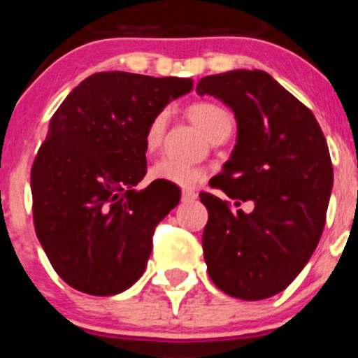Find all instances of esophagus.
<instances>
[{
	"label": "esophagus",
	"instance_id": "34e87169",
	"mask_svg": "<svg viewBox=\"0 0 358 358\" xmlns=\"http://www.w3.org/2000/svg\"><path fill=\"white\" fill-rule=\"evenodd\" d=\"M197 197H199V195H197V192H195V189H182V201L192 202V201H195Z\"/></svg>",
	"mask_w": 358,
	"mask_h": 358
}]
</instances>
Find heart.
I'll return each mask as SVG.
<instances>
[{
    "instance_id": "b5f03b06",
    "label": "heart",
    "mask_w": 358,
    "mask_h": 358,
    "mask_svg": "<svg viewBox=\"0 0 358 358\" xmlns=\"http://www.w3.org/2000/svg\"><path fill=\"white\" fill-rule=\"evenodd\" d=\"M186 115L192 122L206 134L208 140H211L218 132H222L224 129L231 127V115L226 109L220 106H215L210 102H197L186 109ZM166 123H169V116L166 113H157L154 118L148 122L147 129L143 134V145L147 152H156L159 148L161 141H163L164 131H166ZM152 181L161 182H172L177 186H192L201 179V170L189 166L185 163H173L170 159L157 161L148 172Z\"/></svg>"
}]
</instances>
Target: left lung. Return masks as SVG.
<instances>
[{"label":"left lung","mask_w":358,"mask_h":358,"mask_svg":"<svg viewBox=\"0 0 358 358\" xmlns=\"http://www.w3.org/2000/svg\"><path fill=\"white\" fill-rule=\"evenodd\" d=\"M197 93L218 98L236 120V145L211 182L236 206L255 204L251 213L231 211L201 194L208 273L229 296L265 299L292 283L322 235L334 186L327 140L312 110L260 69L204 77Z\"/></svg>","instance_id":"1"}]
</instances>
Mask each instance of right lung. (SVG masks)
I'll return each mask as SVG.
<instances>
[{
  "mask_svg": "<svg viewBox=\"0 0 358 358\" xmlns=\"http://www.w3.org/2000/svg\"><path fill=\"white\" fill-rule=\"evenodd\" d=\"M194 90L192 78L94 73L64 98L31 166L36 233L73 289L115 296L145 273L152 235L181 201L147 173L143 134L157 113Z\"/></svg>",
  "mask_w": 358,
  "mask_h": 358,
  "instance_id": "obj_1",
  "label": "right lung"
}]
</instances>
